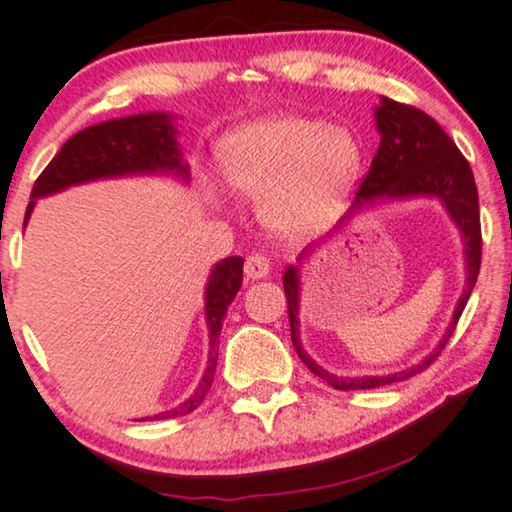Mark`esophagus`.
Wrapping results in <instances>:
<instances>
[{
  "instance_id": "obj_1",
  "label": "esophagus",
  "mask_w": 512,
  "mask_h": 512,
  "mask_svg": "<svg viewBox=\"0 0 512 512\" xmlns=\"http://www.w3.org/2000/svg\"><path fill=\"white\" fill-rule=\"evenodd\" d=\"M269 271H271V264L264 255H250L246 259V276L250 280H262L269 276Z\"/></svg>"
}]
</instances>
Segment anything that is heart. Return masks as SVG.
Returning a JSON list of instances; mask_svg holds the SVG:
<instances>
[{"instance_id": "1", "label": "heart", "mask_w": 512, "mask_h": 512, "mask_svg": "<svg viewBox=\"0 0 512 512\" xmlns=\"http://www.w3.org/2000/svg\"><path fill=\"white\" fill-rule=\"evenodd\" d=\"M216 160L227 188L259 200L264 225L294 239L322 232L340 216L361 181L365 151L345 126L269 114L220 137ZM202 190L218 200L209 177H202Z\"/></svg>"}]
</instances>
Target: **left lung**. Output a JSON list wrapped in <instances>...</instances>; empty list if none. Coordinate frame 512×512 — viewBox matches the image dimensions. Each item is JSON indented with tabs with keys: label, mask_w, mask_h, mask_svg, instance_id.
<instances>
[{
	"label": "left lung",
	"mask_w": 512,
	"mask_h": 512,
	"mask_svg": "<svg viewBox=\"0 0 512 512\" xmlns=\"http://www.w3.org/2000/svg\"><path fill=\"white\" fill-rule=\"evenodd\" d=\"M375 124L379 131V149L372 158L368 177L363 179L358 188L356 200L347 216L340 220L335 232L345 227L349 220H354L361 213L375 211L381 204L402 202V200H439L446 209L448 218L453 220L460 230L464 243V289L462 296L455 303V312L451 324L446 326V333L441 335L439 345L427 354L423 361H418L409 368L391 372V375H363V377H338L333 372L324 370L317 361H312L301 345V269L305 259L312 250H317L319 243L308 246L299 255V264L287 266L282 285H285L289 326H292V342L301 361L308 365L310 372L322 377L326 384H331L338 391H356V388H377L395 381H404L423 372L434 358L441 354L446 342L451 340L457 319H460L464 305H467L471 292H474L478 271H480V213H478V190L474 181V172L467 163V158L460 154L455 142L446 135L432 117L425 112L402 105L393 98L381 96L375 110Z\"/></svg>",
	"instance_id": "left-lung-1"
}]
</instances>
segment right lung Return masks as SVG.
Masks as SVG:
<instances>
[{
    "label": "right lung",
    "mask_w": 512,
    "mask_h": 512,
    "mask_svg": "<svg viewBox=\"0 0 512 512\" xmlns=\"http://www.w3.org/2000/svg\"><path fill=\"white\" fill-rule=\"evenodd\" d=\"M177 117L170 112H142L131 117L101 121L75 133L66 140L50 165L41 172L32 188V202L27 204L25 225L41 197L61 193L80 183L121 179V177H172L181 183L190 181L188 163L177 142ZM243 257H225L213 266L204 289V319L209 329V361L195 393L179 407L151 416L174 418L186 416L200 407L209 393L218 363V335L223 329L225 312L241 289Z\"/></svg>",
    "instance_id": "obj_1"
}]
</instances>
